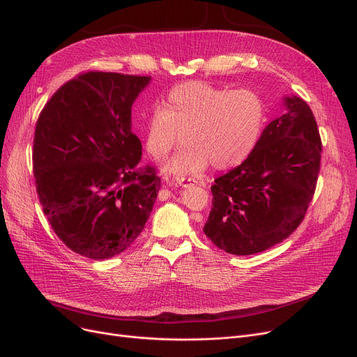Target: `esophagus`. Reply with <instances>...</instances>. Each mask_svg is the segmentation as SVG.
<instances>
[{"instance_id": "esophagus-1", "label": "esophagus", "mask_w": 357, "mask_h": 357, "mask_svg": "<svg viewBox=\"0 0 357 357\" xmlns=\"http://www.w3.org/2000/svg\"><path fill=\"white\" fill-rule=\"evenodd\" d=\"M174 183L176 186H190V185H194L195 181L191 179V178H175Z\"/></svg>"}]
</instances>
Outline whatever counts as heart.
<instances>
[{
  "label": "heart",
  "instance_id": "1",
  "mask_svg": "<svg viewBox=\"0 0 357 357\" xmlns=\"http://www.w3.org/2000/svg\"><path fill=\"white\" fill-rule=\"evenodd\" d=\"M265 120L266 105L256 91L183 82L166 93L162 108L147 114L146 150L153 159H162L181 133L183 146L163 166L165 172L198 174L208 163L226 171L252 155Z\"/></svg>",
  "mask_w": 357,
  "mask_h": 357
}]
</instances>
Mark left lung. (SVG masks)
I'll return each instance as SVG.
<instances>
[{
    "instance_id": "1",
    "label": "left lung",
    "mask_w": 357,
    "mask_h": 357,
    "mask_svg": "<svg viewBox=\"0 0 357 357\" xmlns=\"http://www.w3.org/2000/svg\"><path fill=\"white\" fill-rule=\"evenodd\" d=\"M284 105L252 155L211 186L204 233L227 253L253 255L285 240L314 197L323 149L317 121L301 98L287 97Z\"/></svg>"
}]
</instances>
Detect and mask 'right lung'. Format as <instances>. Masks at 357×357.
I'll return each instance as SVG.
<instances>
[{"label":"right lung","instance_id":"add662e5","mask_svg":"<svg viewBox=\"0 0 357 357\" xmlns=\"http://www.w3.org/2000/svg\"><path fill=\"white\" fill-rule=\"evenodd\" d=\"M150 77L85 72L43 107L33 140L36 191L53 231L81 256L124 252L143 231L160 190L140 166L131 105Z\"/></svg>","mask_w":357,"mask_h":357}]
</instances>
